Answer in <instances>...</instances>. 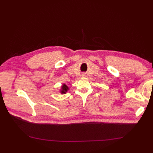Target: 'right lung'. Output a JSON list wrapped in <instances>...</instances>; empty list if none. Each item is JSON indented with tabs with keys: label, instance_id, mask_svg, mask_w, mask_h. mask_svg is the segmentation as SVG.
<instances>
[{
	"label": "right lung",
	"instance_id": "1",
	"mask_svg": "<svg viewBox=\"0 0 153 153\" xmlns=\"http://www.w3.org/2000/svg\"><path fill=\"white\" fill-rule=\"evenodd\" d=\"M69 90V87L66 85L63 84L61 87V94H66V92Z\"/></svg>",
	"mask_w": 153,
	"mask_h": 153
}]
</instances>
